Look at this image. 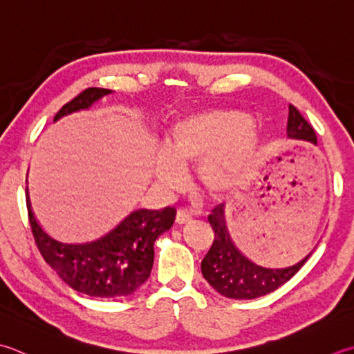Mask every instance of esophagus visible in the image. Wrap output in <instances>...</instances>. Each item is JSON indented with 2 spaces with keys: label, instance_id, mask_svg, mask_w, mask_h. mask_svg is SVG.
Masks as SVG:
<instances>
[{
  "label": "esophagus",
  "instance_id": "34e87169",
  "mask_svg": "<svg viewBox=\"0 0 354 354\" xmlns=\"http://www.w3.org/2000/svg\"><path fill=\"white\" fill-rule=\"evenodd\" d=\"M190 221H192V214H190L189 210H185V209L178 210V213H176V223L178 224H187V223H190Z\"/></svg>",
  "mask_w": 354,
  "mask_h": 354
}]
</instances>
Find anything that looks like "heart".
Masks as SVG:
<instances>
[{
    "mask_svg": "<svg viewBox=\"0 0 354 354\" xmlns=\"http://www.w3.org/2000/svg\"><path fill=\"white\" fill-rule=\"evenodd\" d=\"M167 153L158 155L155 178L167 187L181 184L184 167L198 162V178L207 192L224 195L244 181L259 145L252 116L239 109H209L187 115L169 130Z\"/></svg>",
    "mask_w": 354,
    "mask_h": 354,
    "instance_id": "heart-1",
    "label": "heart"
}]
</instances>
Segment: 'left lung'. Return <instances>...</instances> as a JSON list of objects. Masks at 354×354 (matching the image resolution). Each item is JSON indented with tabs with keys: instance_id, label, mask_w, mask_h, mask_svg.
<instances>
[{
	"instance_id": "1",
	"label": "left lung",
	"mask_w": 354,
	"mask_h": 354,
	"mask_svg": "<svg viewBox=\"0 0 354 354\" xmlns=\"http://www.w3.org/2000/svg\"><path fill=\"white\" fill-rule=\"evenodd\" d=\"M287 136L292 140L317 144L313 127L292 104L288 106ZM209 223L214 232V239L209 253L201 262V272L219 295L232 299H254L274 292L299 272L311 254H307L292 267H262L254 264L234 245L227 228L224 204L214 207L212 214H209Z\"/></svg>"
}]
</instances>
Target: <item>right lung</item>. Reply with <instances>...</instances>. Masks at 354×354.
<instances>
[{"instance_id":"obj_1","label":"right lung","mask_w":354,"mask_h":354,"mask_svg":"<svg viewBox=\"0 0 354 354\" xmlns=\"http://www.w3.org/2000/svg\"><path fill=\"white\" fill-rule=\"evenodd\" d=\"M112 93L109 88L90 87L59 109L53 121L80 110H87L102 96ZM27 195V189H26ZM27 212L35 242L44 261L67 286L80 293L95 297H120L136 292L149 279L153 267V244L173 225L176 210L140 209L118 224L102 238L86 244H66L47 234L30 209Z\"/></svg>"}]
</instances>
